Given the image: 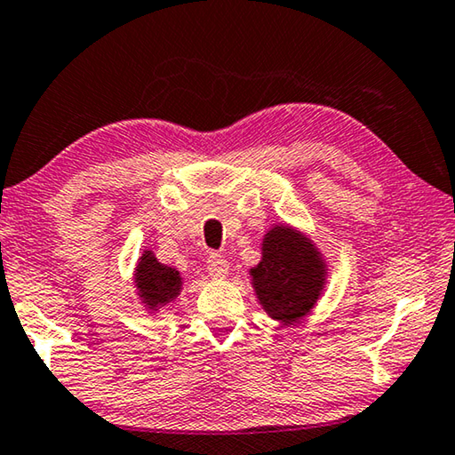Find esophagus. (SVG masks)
<instances>
[{
	"label": "esophagus",
	"instance_id": "1",
	"mask_svg": "<svg viewBox=\"0 0 455 455\" xmlns=\"http://www.w3.org/2000/svg\"><path fill=\"white\" fill-rule=\"evenodd\" d=\"M206 269L212 279H225L228 275V261L222 255H211L206 261Z\"/></svg>",
	"mask_w": 455,
	"mask_h": 455
}]
</instances>
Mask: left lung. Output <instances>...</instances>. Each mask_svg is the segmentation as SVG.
I'll return each instance as SVG.
<instances>
[{
	"instance_id": "obj_1",
	"label": "left lung",
	"mask_w": 455,
	"mask_h": 455,
	"mask_svg": "<svg viewBox=\"0 0 455 455\" xmlns=\"http://www.w3.org/2000/svg\"><path fill=\"white\" fill-rule=\"evenodd\" d=\"M249 275L267 315L287 326L312 312L326 285L328 265L307 235L275 225L265 233L261 261Z\"/></svg>"
}]
</instances>
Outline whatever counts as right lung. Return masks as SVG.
Instances as JSON below:
<instances>
[{"mask_svg":"<svg viewBox=\"0 0 455 455\" xmlns=\"http://www.w3.org/2000/svg\"><path fill=\"white\" fill-rule=\"evenodd\" d=\"M133 283L137 290V298L148 314H157L164 306L176 301L182 291L184 279L174 267L157 261L154 251L146 249L140 257L133 271Z\"/></svg>","mask_w":455,"mask_h":455,"instance_id":"obj_1","label":"right lung"}]
</instances>
